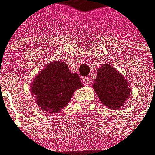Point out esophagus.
Wrapping results in <instances>:
<instances>
[{
	"instance_id": "34e87169",
	"label": "esophagus",
	"mask_w": 155,
	"mask_h": 155,
	"mask_svg": "<svg viewBox=\"0 0 155 155\" xmlns=\"http://www.w3.org/2000/svg\"><path fill=\"white\" fill-rule=\"evenodd\" d=\"M83 82L85 83V85H91V79L88 78V77H85V78H83Z\"/></svg>"
}]
</instances>
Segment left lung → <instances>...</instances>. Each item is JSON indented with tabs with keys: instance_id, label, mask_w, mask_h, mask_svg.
<instances>
[{
	"instance_id": "obj_1",
	"label": "left lung",
	"mask_w": 155,
	"mask_h": 155,
	"mask_svg": "<svg viewBox=\"0 0 155 155\" xmlns=\"http://www.w3.org/2000/svg\"><path fill=\"white\" fill-rule=\"evenodd\" d=\"M93 89L102 103L112 110L120 109L130 95V88L125 77L107 64L98 69Z\"/></svg>"
}]
</instances>
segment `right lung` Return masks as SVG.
<instances>
[{
	"instance_id": "obj_1",
	"label": "right lung",
	"mask_w": 155,
	"mask_h": 155,
	"mask_svg": "<svg viewBox=\"0 0 155 155\" xmlns=\"http://www.w3.org/2000/svg\"><path fill=\"white\" fill-rule=\"evenodd\" d=\"M83 87L77 73H71L64 62L48 64L32 82V94L42 110L56 113L66 107L77 88Z\"/></svg>"
}]
</instances>
